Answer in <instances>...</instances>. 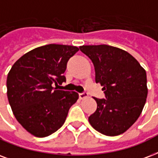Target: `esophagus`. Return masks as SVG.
I'll list each match as a JSON object with an SVG mask.
<instances>
[{
	"instance_id": "1",
	"label": "esophagus",
	"mask_w": 158,
	"mask_h": 158,
	"mask_svg": "<svg viewBox=\"0 0 158 158\" xmlns=\"http://www.w3.org/2000/svg\"><path fill=\"white\" fill-rule=\"evenodd\" d=\"M79 98H81V99H83V98H87V97H88V94L86 92L79 93Z\"/></svg>"
}]
</instances>
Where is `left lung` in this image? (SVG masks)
<instances>
[{"label": "left lung", "mask_w": 158, "mask_h": 158, "mask_svg": "<svg viewBox=\"0 0 158 158\" xmlns=\"http://www.w3.org/2000/svg\"><path fill=\"white\" fill-rule=\"evenodd\" d=\"M92 60L95 82L103 86L105 98H94L96 111L89 117L95 130L106 136L126 132L140 116L148 96L147 74L135 58L107 44L83 45Z\"/></svg>", "instance_id": "8db88e82"}]
</instances>
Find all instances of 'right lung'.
<instances>
[{"label": "right lung", "mask_w": 158, "mask_h": 158, "mask_svg": "<svg viewBox=\"0 0 158 158\" xmlns=\"http://www.w3.org/2000/svg\"><path fill=\"white\" fill-rule=\"evenodd\" d=\"M79 48L50 44L29 51L19 59L7 75V97L15 118L38 138L56 132L69 108L79 98L74 91L53 88L66 81L67 63Z\"/></svg>", "instance_id": "1"}]
</instances>
